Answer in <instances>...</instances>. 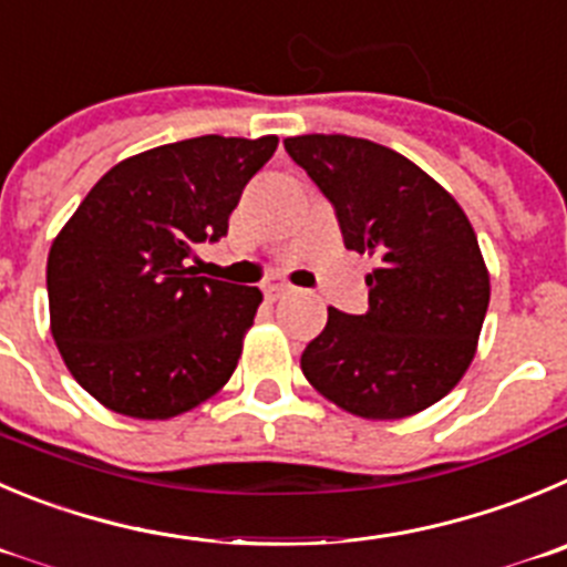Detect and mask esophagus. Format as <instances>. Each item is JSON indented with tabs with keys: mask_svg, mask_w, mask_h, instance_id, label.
Listing matches in <instances>:
<instances>
[{
	"mask_svg": "<svg viewBox=\"0 0 567 567\" xmlns=\"http://www.w3.org/2000/svg\"><path fill=\"white\" fill-rule=\"evenodd\" d=\"M288 290H290V285L274 282V285H268V288H266V296H268V299H279V296L288 293Z\"/></svg>",
	"mask_w": 567,
	"mask_h": 567,
	"instance_id": "1",
	"label": "esophagus"
}]
</instances>
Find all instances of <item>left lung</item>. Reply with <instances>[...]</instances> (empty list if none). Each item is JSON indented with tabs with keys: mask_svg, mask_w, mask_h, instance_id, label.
Returning <instances> with one entry per match:
<instances>
[{
	"mask_svg": "<svg viewBox=\"0 0 567 567\" xmlns=\"http://www.w3.org/2000/svg\"><path fill=\"white\" fill-rule=\"evenodd\" d=\"M336 209L343 246L378 259L363 316L327 310L301 372L363 420H403L467 372L489 308V274L462 206L414 162L343 134L285 140Z\"/></svg>",
	"mask_w": 567,
	"mask_h": 567,
	"instance_id": "8db88e82",
	"label": "left lung"
}]
</instances>
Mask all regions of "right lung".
I'll use <instances>...</instances> for the list:
<instances>
[{
  "instance_id": "obj_1",
  "label": "right lung",
  "mask_w": 567,
  "mask_h": 567,
  "mask_svg": "<svg viewBox=\"0 0 567 567\" xmlns=\"http://www.w3.org/2000/svg\"><path fill=\"white\" fill-rule=\"evenodd\" d=\"M277 136H195L111 167L47 259L52 338L72 378L116 414L171 420L237 367L262 293L198 277L195 243L229 231Z\"/></svg>"
}]
</instances>
